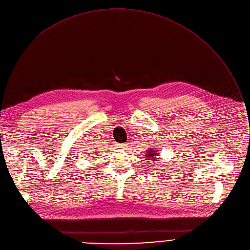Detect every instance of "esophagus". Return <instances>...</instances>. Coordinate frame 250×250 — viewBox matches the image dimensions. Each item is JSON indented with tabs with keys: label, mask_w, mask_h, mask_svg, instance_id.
<instances>
[{
	"label": "esophagus",
	"mask_w": 250,
	"mask_h": 250,
	"mask_svg": "<svg viewBox=\"0 0 250 250\" xmlns=\"http://www.w3.org/2000/svg\"><path fill=\"white\" fill-rule=\"evenodd\" d=\"M118 147H120L122 149H125L126 147V145L125 144H120V145H118Z\"/></svg>",
	"instance_id": "34e87169"
}]
</instances>
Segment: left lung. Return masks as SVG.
Masks as SVG:
<instances>
[{"mask_svg":"<svg viewBox=\"0 0 250 250\" xmlns=\"http://www.w3.org/2000/svg\"><path fill=\"white\" fill-rule=\"evenodd\" d=\"M158 149L154 146H149V148L146 151L145 153V157H146V161L148 162L149 164H156L158 163Z\"/></svg>","mask_w":250,"mask_h":250,"instance_id":"obj_1","label":"left lung"}]
</instances>
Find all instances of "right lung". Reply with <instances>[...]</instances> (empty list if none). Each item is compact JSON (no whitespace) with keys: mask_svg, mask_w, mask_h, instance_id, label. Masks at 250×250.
<instances>
[{"mask_svg":"<svg viewBox=\"0 0 250 250\" xmlns=\"http://www.w3.org/2000/svg\"><path fill=\"white\" fill-rule=\"evenodd\" d=\"M95 154H96V153H93V155H95Z\"/></svg>","mask_w":250,"mask_h":250,"instance_id":"1","label":"right lung"}]
</instances>
